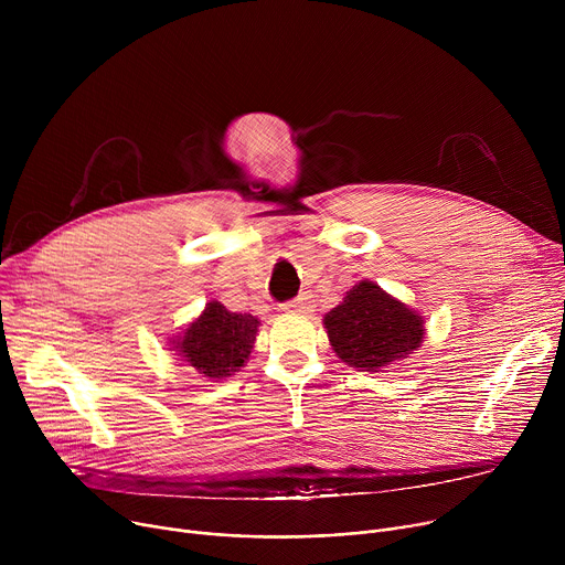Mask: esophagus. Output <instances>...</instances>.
Instances as JSON below:
<instances>
[{
  "mask_svg": "<svg viewBox=\"0 0 565 565\" xmlns=\"http://www.w3.org/2000/svg\"><path fill=\"white\" fill-rule=\"evenodd\" d=\"M312 308V301L308 295H299L297 299H290L288 303H284L286 312H308Z\"/></svg>",
  "mask_w": 565,
  "mask_h": 565,
  "instance_id": "obj_1",
  "label": "esophagus"
}]
</instances>
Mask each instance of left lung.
<instances>
[{
  "label": "left lung",
  "mask_w": 565,
  "mask_h": 565,
  "mask_svg": "<svg viewBox=\"0 0 565 565\" xmlns=\"http://www.w3.org/2000/svg\"><path fill=\"white\" fill-rule=\"evenodd\" d=\"M324 329L342 362L375 373L418 351L425 338V319L364 279L324 315Z\"/></svg>",
  "instance_id": "left-lung-1"
}]
</instances>
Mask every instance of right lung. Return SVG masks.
Segmentation results:
<instances>
[{"label": "right lung", "mask_w": 565, "mask_h": 565, "mask_svg": "<svg viewBox=\"0 0 565 565\" xmlns=\"http://www.w3.org/2000/svg\"><path fill=\"white\" fill-rule=\"evenodd\" d=\"M259 333V319L250 312H230L221 301L205 310L172 344L201 377L223 380L244 366Z\"/></svg>", "instance_id": "obj_1"}]
</instances>
